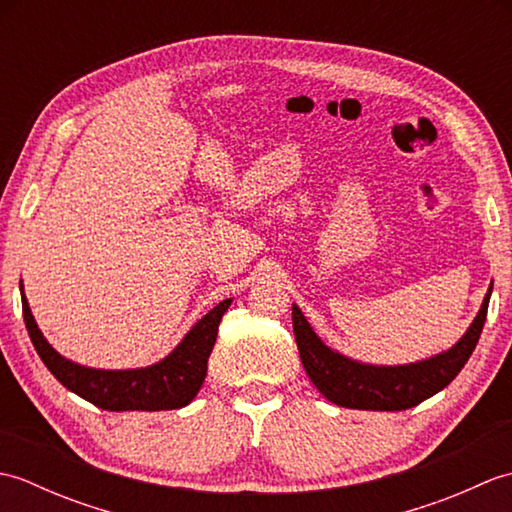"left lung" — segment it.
<instances>
[{"label":"left lung","instance_id":"left-lung-1","mask_svg":"<svg viewBox=\"0 0 512 512\" xmlns=\"http://www.w3.org/2000/svg\"><path fill=\"white\" fill-rule=\"evenodd\" d=\"M491 290L493 286L488 288L469 332L449 352L400 367L363 365L350 361L339 352H332L314 334L301 310L292 306V330H295L301 363L312 383L334 405L365 411L411 409L447 387L469 361L477 341H480Z\"/></svg>","mask_w":512,"mask_h":512}]
</instances>
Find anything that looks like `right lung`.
I'll list each match as a JSON object with an SVG mask.
<instances>
[{
  "instance_id": "add662e5",
  "label": "right lung",
  "mask_w": 512,
  "mask_h": 512,
  "mask_svg": "<svg viewBox=\"0 0 512 512\" xmlns=\"http://www.w3.org/2000/svg\"><path fill=\"white\" fill-rule=\"evenodd\" d=\"M228 306L231 299H224L209 314H204L165 361L145 369L105 372V369L81 367L54 352L39 332L26 297L21 295L26 330L43 365L63 387L107 411H165L189 405L204 383L217 325Z\"/></svg>"
}]
</instances>
